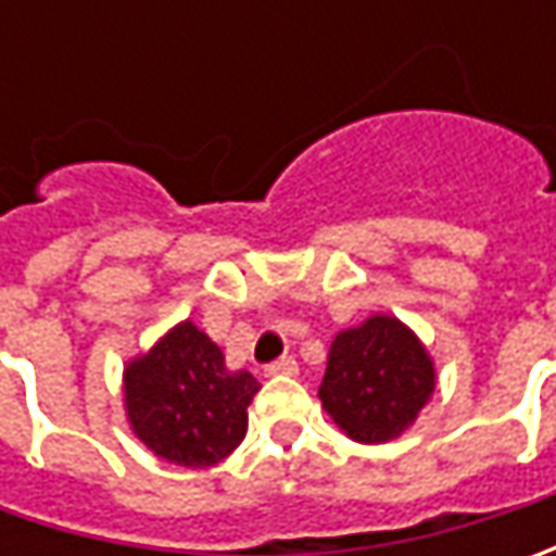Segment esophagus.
<instances>
[{
	"label": "esophagus",
	"mask_w": 556,
	"mask_h": 556,
	"mask_svg": "<svg viewBox=\"0 0 556 556\" xmlns=\"http://www.w3.org/2000/svg\"><path fill=\"white\" fill-rule=\"evenodd\" d=\"M300 371V365H296V358L293 355H281V358H275V362H268L266 374L268 377H278V374H296Z\"/></svg>",
	"instance_id": "esophagus-1"
}]
</instances>
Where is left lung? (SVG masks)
Returning a JSON list of instances; mask_svg holds the SVG:
<instances>
[{
    "mask_svg": "<svg viewBox=\"0 0 556 556\" xmlns=\"http://www.w3.org/2000/svg\"><path fill=\"white\" fill-rule=\"evenodd\" d=\"M433 362L417 337L390 315L337 333L318 387L325 412L355 442H390L433 393Z\"/></svg>",
    "mask_w": 556,
    "mask_h": 556,
    "instance_id": "obj_1",
    "label": "left lung"
}]
</instances>
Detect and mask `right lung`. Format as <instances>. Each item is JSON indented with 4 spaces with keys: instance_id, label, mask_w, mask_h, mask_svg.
Listing matches in <instances>:
<instances>
[{
    "instance_id": "right-lung-1",
    "label": "right lung",
    "mask_w": 556,
    "mask_h": 556,
    "mask_svg": "<svg viewBox=\"0 0 556 556\" xmlns=\"http://www.w3.org/2000/svg\"><path fill=\"white\" fill-rule=\"evenodd\" d=\"M260 390L250 371H228L223 350L191 321L126 368V415L157 458L213 467L247 433V405Z\"/></svg>"
}]
</instances>
